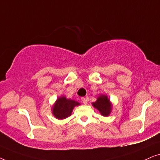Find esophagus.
<instances>
[{
    "instance_id": "obj_1",
    "label": "esophagus",
    "mask_w": 160,
    "mask_h": 160,
    "mask_svg": "<svg viewBox=\"0 0 160 160\" xmlns=\"http://www.w3.org/2000/svg\"><path fill=\"white\" fill-rule=\"evenodd\" d=\"M81 100H82V102H83V103L85 104V105L87 104V100L86 98H82V99H81Z\"/></svg>"
}]
</instances>
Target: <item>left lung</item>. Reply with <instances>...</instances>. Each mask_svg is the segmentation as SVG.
I'll return each mask as SVG.
<instances>
[{
  "label": "left lung",
  "mask_w": 160,
  "mask_h": 160,
  "mask_svg": "<svg viewBox=\"0 0 160 160\" xmlns=\"http://www.w3.org/2000/svg\"><path fill=\"white\" fill-rule=\"evenodd\" d=\"M92 106L97 108L104 117H108L110 114L111 103L107 96L100 95L95 102H92Z\"/></svg>",
  "instance_id": "8db88e82"
}]
</instances>
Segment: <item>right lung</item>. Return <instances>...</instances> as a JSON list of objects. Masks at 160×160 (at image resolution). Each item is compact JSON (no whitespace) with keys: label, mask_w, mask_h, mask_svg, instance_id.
Returning <instances> with one entry per match:
<instances>
[{"label":"right lung","mask_w":160,"mask_h":160,"mask_svg":"<svg viewBox=\"0 0 160 160\" xmlns=\"http://www.w3.org/2000/svg\"><path fill=\"white\" fill-rule=\"evenodd\" d=\"M79 103L75 100L66 99L65 97L59 98L53 107V114L57 119H64L71 115L73 109Z\"/></svg>","instance_id":"right-lung-1"}]
</instances>
